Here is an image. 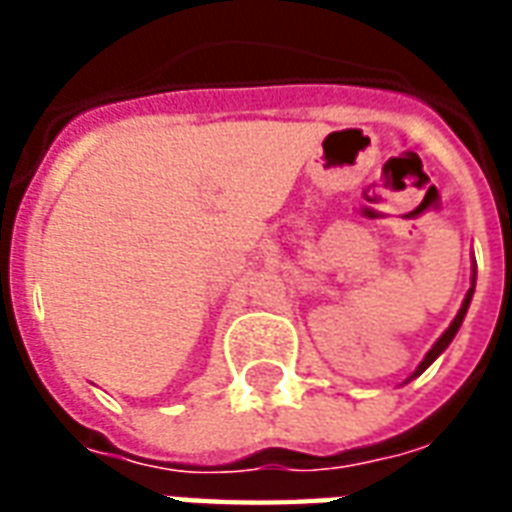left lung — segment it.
Returning a JSON list of instances; mask_svg holds the SVG:
<instances>
[{
    "mask_svg": "<svg viewBox=\"0 0 512 512\" xmlns=\"http://www.w3.org/2000/svg\"><path fill=\"white\" fill-rule=\"evenodd\" d=\"M474 282H477V268L472 266V288L466 290V299H463L461 310H458V315H455V318H452V323H450V326H447V329H444V334H441L439 340H436V343H433V348H430L428 354H425V359H422V362H419L417 370H414V373H411V376L406 378V384H408V381H411V378L422 376V373H425V370H428V367L433 365V362H436V359H439V356L444 354V351H447V345H450L452 340H455V334H458V329H461L463 318H466V310H469V304H472V296H474Z\"/></svg>",
    "mask_w": 512,
    "mask_h": 512,
    "instance_id": "1",
    "label": "left lung"
}]
</instances>
